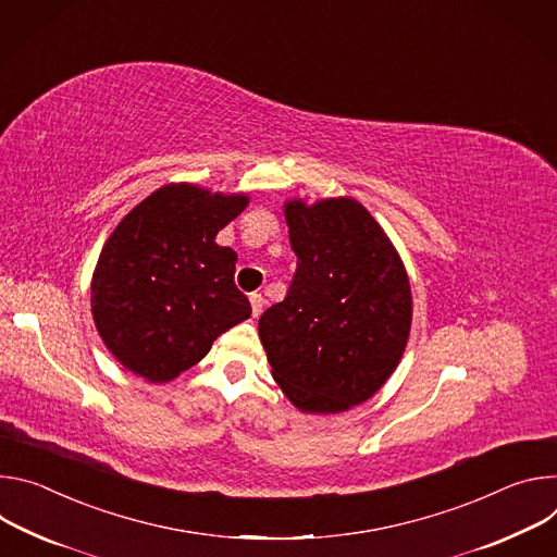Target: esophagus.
I'll return each instance as SVG.
<instances>
[{
  "instance_id": "1",
  "label": "esophagus",
  "mask_w": 557,
  "mask_h": 557,
  "mask_svg": "<svg viewBox=\"0 0 557 557\" xmlns=\"http://www.w3.org/2000/svg\"><path fill=\"white\" fill-rule=\"evenodd\" d=\"M250 302H252V317L259 319L261 312H263V307H265V298L255 292V294H250Z\"/></svg>"
}]
</instances>
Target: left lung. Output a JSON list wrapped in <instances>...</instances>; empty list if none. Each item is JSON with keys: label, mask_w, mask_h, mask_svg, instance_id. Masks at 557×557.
<instances>
[{"label": "left lung", "mask_w": 557, "mask_h": 557, "mask_svg": "<svg viewBox=\"0 0 557 557\" xmlns=\"http://www.w3.org/2000/svg\"><path fill=\"white\" fill-rule=\"evenodd\" d=\"M296 272L259 319L272 376L294 407L338 413L372 398L398 367L411 287L396 247L356 199L285 203Z\"/></svg>", "instance_id": "1"}]
</instances>
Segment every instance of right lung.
<instances>
[{
  "label": "right lung",
  "instance_id": "add662e5",
  "mask_svg": "<svg viewBox=\"0 0 557 557\" xmlns=\"http://www.w3.org/2000/svg\"><path fill=\"white\" fill-rule=\"evenodd\" d=\"M247 203V195L168 183L114 227L90 305L103 345L133 374L168 383L250 319V300L234 285L236 252L214 240Z\"/></svg>",
  "mask_w": 557,
  "mask_h": 557
}]
</instances>
